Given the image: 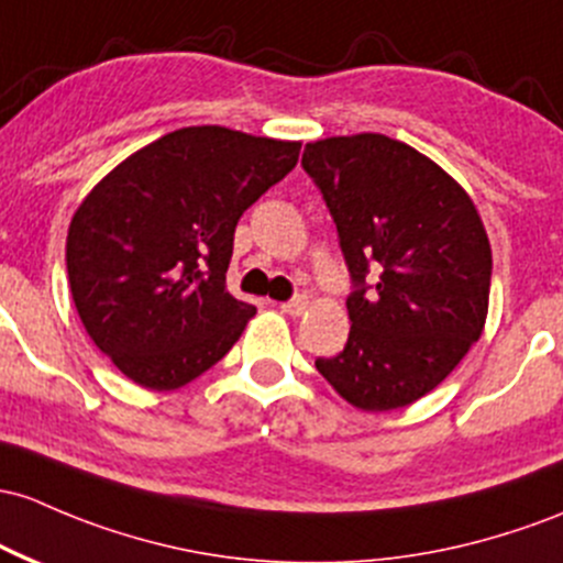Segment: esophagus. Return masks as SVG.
<instances>
[{
	"mask_svg": "<svg viewBox=\"0 0 563 563\" xmlns=\"http://www.w3.org/2000/svg\"><path fill=\"white\" fill-rule=\"evenodd\" d=\"M307 307H310V301H307L305 296H296V299H291V301H283L280 310L286 314H291V318H299L301 312H307Z\"/></svg>",
	"mask_w": 563,
	"mask_h": 563,
	"instance_id": "obj_1",
	"label": "esophagus"
}]
</instances>
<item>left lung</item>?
Returning <instances> with one entry per match:
<instances>
[{
    "label": "left lung",
    "mask_w": 563,
    "mask_h": 563,
    "mask_svg": "<svg viewBox=\"0 0 563 563\" xmlns=\"http://www.w3.org/2000/svg\"><path fill=\"white\" fill-rule=\"evenodd\" d=\"M301 165L323 191L355 291L347 347L318 357L361 411H393L435 390L481 339L492 245L462 184L382 133L310 141ZM380 280L365 286L367 267Z\"/></svg>",
    "instance_id": "left-lung-1"
}]
</instances>
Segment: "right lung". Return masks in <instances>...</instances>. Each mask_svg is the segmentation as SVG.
I'll return each instance as SVG.
<instances>
[{
	"label": "right lung",
	"mask_w": 563,
	"mask_h": 563,
	"mask_svg": "<svg viewBox=\"0 0 563 563\" xmlns=\"http://www.w3.org/2000/svg\"><path fill=\"white\" fill-rule=\"evenodd\" d=\"M301 141L197 125L165 133L88 191L66 234L74 307L128 379L168 393L216 366L256 307L227 288L240 216Z\"/></svg>",
	"instance_id": "1"
}]
</instances>
